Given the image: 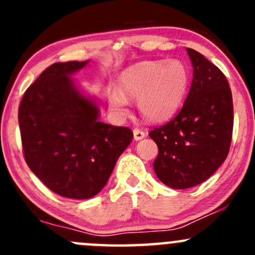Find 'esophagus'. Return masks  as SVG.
Wrapping results in <instances>:
<instances>
[{"mask_svg": "<svg viewBox=\"0 0 255 255\" xmlns=\"http://www.w3.org/2000/svg\"><path fill=\"white\" fill-rule=\"evenodd\" d=\"M133 135H134L135 140H140L145 137L146 133L142 129H138V128H135V129H133Z\"/></svg>", "mask_w": 255, "mask_h": 255, "instance_id": "obj_1", "label": "esophagus"}]
</instances>
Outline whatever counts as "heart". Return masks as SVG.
I'll use <instances>...</instances> for the list:
<instances>
[{
    "instance_id": "b5f03b06",
    "label": "heart",
    "mask_w": 255,
    "mask_h": 255,
    "mask_svg": "<svg viewBox=\"0 0 255 255\" xmlns=\"http://www.w3.org/2000/svg\"><path fill=\"white\" fill-rule=\"evenodd\" d=\"M190 74L182 61H142L123 73L121 91L109 94L110 110L118 117L128 113V99H137L140 115L149 122H161L175 113L184 102Z\"/></svg>"
}]
</instances>
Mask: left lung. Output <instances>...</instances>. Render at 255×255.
Here are the masks:
<instances>
[{"mask_svg": "<svg viewBox=\"0 0 255 255\" xmlns=\"http://www.w3.org/2000/svg\"><path fill=\"white\" fill-rule=\"evenodd\" d=\"M194 68L185 104L170 122L149 132L159 153L154 171L173 189L206 181L230 151L233 129L232 92L222 71L194 49H186Z\"/></svg>", "mask_w": 255, "mask_h": 255, "instance_id": "8db88e82", "label": "left lung"}]
</instances>
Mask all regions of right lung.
I'll list each match as a JSON object with an SVG mask.
<instances>
[{"instance_id": "right-lung-1", "label": "right lung", "mask_w": 255, "mask_h": 255, "mask_svg": "<svg viewBox=\"0 0 255 255\" xmlns=\"http://www.w3.org/2000/svg\"><path fill=\"white\" fill-rule=\"evenodd\" d=\"M87 64L49 66L24 92L18 111L29 169L51 191L76 200L94 197L104 189L133 139L129 128L101 122L96 100L71 79Z\"/></svg>"}]
</instances>
